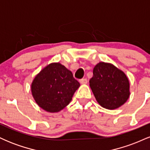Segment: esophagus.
I'll return each instance as SVG.
<instances>
[{"label":"esophagus","instance_id":"34e87169","mask_svg":"<svg viewBox=\"0 0 150 150\" xmlns=\"http://www.w3.org/2000/svg\"><path fill=\"white\" fill-rule=\"evenodd\" d=\"M80 82L82 85H86L87 83V80L86 78H82L80 80Z\"/></svg>","mask_w":150,"mask_h":150}]
</instances>
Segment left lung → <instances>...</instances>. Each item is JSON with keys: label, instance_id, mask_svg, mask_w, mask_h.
<instances>
[{"label": "left lung", "instance_id": "left-lung-1", "mask_svg": "<svg viewBox=\"0 0 150 150\" xmlns=\"http://www.w3.org/2000/svg\"><path fill=\"white\" fill-rule=\"evenodd\" d=\"M89 85L97 102L107 109L119 108L130 97L128 78L111 63H97L93 69Z\"/></svg>", "mask_w": 150, "mask_h": 150}]
</instances>
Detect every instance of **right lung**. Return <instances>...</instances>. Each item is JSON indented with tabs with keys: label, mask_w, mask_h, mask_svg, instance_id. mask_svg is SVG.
Instances as JSON below:
<instances>
[{
	"label": "right lung",
	"mask_w": 150,
	"mask_h": 150,
	"mask_svg": "<svg viewBox=\"0 0 150 150\" xmlns=\"http://www.w3.org/2000/svg\"><path fill=\"white\" fill-rule=\"evenodd\" d=\"M80 85L73 73L59 63H50L39 72L31 85V90L39 107L56 113L68 106Z\"/></svg>",
	"instance_id": "add662e5"
}]
</instances>
